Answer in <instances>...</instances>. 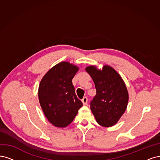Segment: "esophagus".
<instances>
[{
    "label": "esophagus",
    "instance_id": "1",
    "mask_svg": "<svg viewBox=\"0 0 160 160\" xmlns=\"http://www.w3.org/2000/svg\"><path fill=\"white\" fill-rule=\"evenodd\" d=\"M82 103H83L84 105H86L87 103H88V98L87 97H84L82 100Z\"/></svg>",
    "mask_w": 160,
    "mask_h": 160
}]
</instances>
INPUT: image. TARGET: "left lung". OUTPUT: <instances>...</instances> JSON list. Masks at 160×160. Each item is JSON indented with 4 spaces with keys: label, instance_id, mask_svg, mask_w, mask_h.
Masks as SVG:
<instances>
[{
    "label": "left lung",
    "instance_id": "obj_1",
    "mask_svg": "<svg viewBox=\"0 0 160 160\" xmlns=\"http://www.w3.org/2000/svg\"><path fill=\"white\" fill-rule=\"evenodd\" d=\"M93 80L96 94L90 103V109L98 124L114 126L125 112L129 100L124 81L118 72L109 65L102 69L96 66L85 68Z\"/></svg>",
    "mask_w": 160,
    "mask_h": 160
}]
</instances>
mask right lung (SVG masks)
I'll list each match as a JSON object with an SVG mask.
<instances>
[{
    "mask_svg": "<svg viewBox=\"0 0 160 160\" xmlns=\"http://www.w3.org/2000/svg\"><path fill=\"white\" fill-rule=\"evenodd\" d=\"M79 67L61 62L51 68L41 80L38 100L49 122L56 127L66 128L72 122L82 106L72 84Z\"/></svg>",
    "mask_w": 160,
    "mask_h": 160,
    "instance_id": "add662e5",
    "label": "right lung"
}]
</instances>
